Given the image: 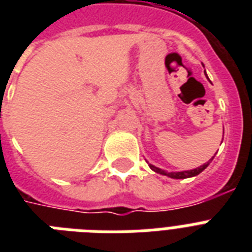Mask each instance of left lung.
I'll return each instance as SVG.
<instances>
[{"label":"left lung","mask_w":252,"mask_h":252,"mask_svg":"<svg viewBox=\"0 0 252 252\" xmlns=\"http://www.w3.org/2000/svg\"><path fill=\"white\" fill-rule=\"evenodd\" d=\"M213 159V158H212ZM212 159H209V161L207 162V163H204L203 166H200V167L197 168H193V170H188V171H179V172H167L165 171V170H161V168L156 167V166L150 165L149 163V167L153 170V171L158 172V174H162V175H167L170 176V178H172V179H186V178H191V176H196L199 175L200 172L204 171L205 168L209 166V163L212 162Z\"/></svg>","instance_id":"1"}]
</instances>
